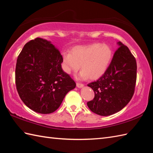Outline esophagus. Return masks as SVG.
<instances>
[{
  "label": "esophagus",
  "instance_id": "1",
  "mask_svg": "<svg viewBox=\"0 0 153 153\" xmlns=\"http://www.w3.org/2000/svg\"><path fill=\"white\" fill-rule=\"evenodd\" d=\"M76 85H77V87H78V88H82V87L84 86L83 84L79 83H76Z\"/></svg>",
  "mask_w": 153,
  "mask_h": 153
}]
</instances>
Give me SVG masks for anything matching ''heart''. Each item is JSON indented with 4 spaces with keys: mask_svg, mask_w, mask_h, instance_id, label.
I'll return each mask as SVG.
<instances>
[{
    "mask_svg": "<svg viewBox=\"0 0 153 153\" xmlns=\"http://www.w3.org/2000/svg\"><path fill=\"white\" fill-rule=\"evenodd\" d=\"M113 58V51L109 45L94 43L88 46L77 47L71 53L64 52L62 68L65 72L76 73L82 65V70L77 78L86 79L99 78L106 72Z\"/></svg>",
    "mask_w": 153,
    "mask_h": 153,
    "instance_id": "heart-1",
    "label": "heart"
}]
</instances>
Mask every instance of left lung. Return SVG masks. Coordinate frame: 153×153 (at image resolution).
Segmentation results:
<instances>
[{
    "instance_id": "left-lung-1",
    "label": "left lung",
    "mask_w": 153,
    "mask_h": 153,
    "mask_svg": "<svg viewBox=\"0 0 153 153\" xmlns=\"http://www.w3.org/2000/svg\"><path fill=\"white\" fill-rule=\"evenodd\" d=\"M108 69L100 78L89 83L95 97L87 102L89 109L97 114L110 116L128 105L134 94L137 79V63L128 47L118 42Z\"/></svg>"
}]
</instances>
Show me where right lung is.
<instances>
[{"mask_svg":"<svg viewBox=\"0 0 153 153\" xmlns=\"http://www.w3.org/2000/svg\"><path fill=\"white\" fill-rule=\"evenodd\" d=\"M62 56L51 41L41 38L24 45L17 59L16 85L28 108L37 113L54 112L76 84L62 69Z\"/></svg>","mask_w":153,"mask_h":153,"instance_id":"add662e5","label":"right lung"}]
</instances>
